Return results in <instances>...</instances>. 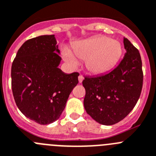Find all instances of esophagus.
<instances>
[{
	"label": "esophagus",
	"instance_id": "34e87169",
	"mask_svg": "<svg viewBox=\"0 0 156 156\" xmlns=\"http://www.w3.org/2000/svg\"><path fill=\"white\" fill-rule=\"evenodd\" d=\"M83 79L84 77L82 76V75H79V76H78V81H79V83H81L82 81H83Z\"/></svg>",
	"mask_w": 156,
	"mask_h": 156
}]
</instances>
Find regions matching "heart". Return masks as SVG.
Segmentation results:
<instances>
[{"label":"heart","instance_id":"1","mask_svg":"<svg viewBox=\"0 0 156 156\" xmlns=\"http://www.w3.org/2000/svg\"><path fill=\"white\" fill-rule=\"evenodd\" d=\"M123 53L120 43L106 36H96L81 42L74 47V54L80 60H87L86 68L95 75H102L114 68ZM62 56L73 67L78 61L71 50L64 48Z\"/></svg>","mask_w":156,"mask_h":156}]
</instances>
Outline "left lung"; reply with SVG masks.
<instances>
[{
	"label": "left lung",
	"instance_id": "obj_1",
	"mask_svg": "<svg viewBox=\"0 0 156 156\" xmlns=\"http://www.w3.org/2000/svg\"><path fill=\"white\" fill-rule=\"evenodd\" d=\"M126 53L114 69L103 75L85 77L84 106L87 113L102 125H113L125 118L139 99L143 84L142 63L137 48L123 37Z\"/></svg>",
	"mask_w": 156,
	"mask_h": 156
}]
</instances>
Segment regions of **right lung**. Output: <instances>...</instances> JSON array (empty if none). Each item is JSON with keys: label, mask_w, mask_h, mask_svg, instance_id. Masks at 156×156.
Returning a JSON list of instances; mask_svg holds the SVG:
<instances>
[{"label": "right lung", "mask_w": 156, "mask_h": 156, "mask_svg": "<svg viewBox=\"0 0 156 156\" xmlns=\"http://www.w3.org/2000/svg\"><path fill=\"white\" fill-rule=\"evenodd\" d=\"M54 35L33 38L18 50L12 66L15 103L30 120L49 124L61 116L69 95L78 83V72L66 74Z\"/></svg>", "instance_id": "1"}]
</instances>
